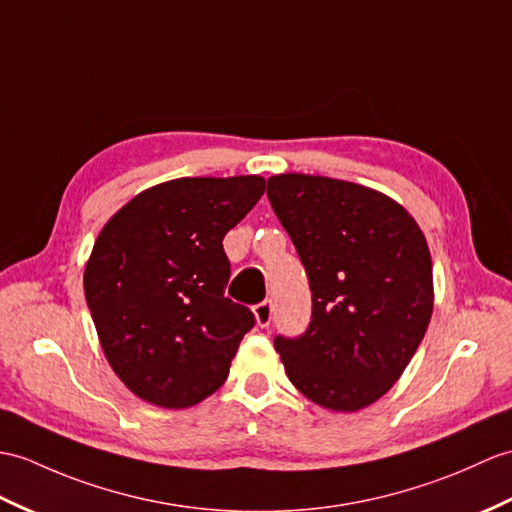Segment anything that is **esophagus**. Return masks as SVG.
<instances>
[{"mask_svg":"<svg viewBox=\"0 0 512 512\" xmlns=\"http://www.w3.org/2000/svg\"><path fill=\"white\" fill-rule=\"evenodd\" d=\"M253 314H255L257 325H259L261 329H266V327L270 325V320H272V303H270V301H264V303L255 305V307H253Z\"/></svg>","mask_w":512,"mask_h":512,"instance_id":"34e87169","label":"esophagus"}]
</instances>
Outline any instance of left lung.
I'll return each mask as SVG.
<instances>
[{"mask_svg":"<svg viewBox=\"0 0 512 512\" xmlns=\"http://www.w3.org/2000/svg\"><path fill=\"white\" fill-rule=\"evenodd\" d=\"M268 198L312 290L310 329L275 338L285 373L320 408H368L395 386L430 325L425 235L397 200L340 178L275 174Z\"/></svg>","mask_w":512,"mask_h":512,"instance_id":"1","label":"left lung"}]
</instances>
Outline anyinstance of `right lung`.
<instances>
[{"instance_id":"1","label":"right lung","mask_w":512,"mask_h":512,"mask_svg":"<svg viewBox=\"0 0 512 512\" xmlns=\"http://www.w3.org/2000/svg\"><path fill=\"white\" fill-rule=\"evenodd\" d=\"M266 178L183 176L152 185L104 224L85 264V299L122 384L152 406L181 410L213 395L255 318L224 296L222 240Z\"/></svg>"}]
</instances>
